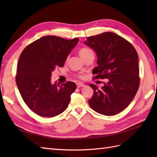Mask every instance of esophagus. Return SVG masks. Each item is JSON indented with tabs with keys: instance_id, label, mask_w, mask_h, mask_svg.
<instances>
[{
	"instance_id": "esophagus-1",
	"label": "esophagus",
	"mask_w": 157,
	"mask_h": 157,
	"mask_svg": "<svg viewBox=\"0 0 157 157\" xmlns=\"http://www.w3.org/2000/svg\"><path fill=\"white\" fill-rule=\"evenodd\" d=\"M76 85L78 88H81V87H83V86H84V84H82V83H77Z\"/></svg>"
}]
</instances>
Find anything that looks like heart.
I'll return each mask as SVG.
<instances>
[{"mask_svg": "<svg viewBox=\"0 0 157 157\" xmlns=\"http://www.w3.org/2000/svg\"><path fill=\"white\" fill-rule=\"evenodd\" d=\"M91 51L90 49H89L88 48H82L80 49V51H79V54H80V55H83L84 54H85V53H86L87 52ZM78 77L79 78H84V76H83L82 75H78Z\"/></svg>", "mask_w": 157, "mask_h": 157, "instance_id": "b5f03b06", "label": "heart"}]
</instances>
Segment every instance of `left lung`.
<instances>
[{"mask_svg":"<svg viewBox=\"0 0 157 157\" xmlns=\"http://www.w3.org/2000/svg\"><path fill=\"white\" fill-rule=\"evenodd\" d=\"M84 44L97 55L98 66L92 71L94 78L108 79L101 89L89 85L94 90L89 105L100 114H117L130 104L138 92V53L131 43L113 32L90 36Z\"/></svg>","mask_w":157,"mask_h":157,"instance_id":"left-lung-1","label":"left lung"}]
</instances>
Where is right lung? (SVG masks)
I'll list each match as a JSON object with an SVG mask.
<instances>
[{"mask_svg": "<svg viewBox=\"0 0 157 157\" xmlns=\"http://www.w3.org/2000/svg\"><path fill=\"white\" fill-rule=\"evenodd\" d=\"M79 38L46 36L23 49L17 67L16 84L23 101L41 117H52L67 108L75 90L74 82L51 84L52 72L62 67Z\"/></svg>", "mask_w": 157, "mask_h": 157, "instance_id": "add662e5", "label": "right lung"}]
</instances>
